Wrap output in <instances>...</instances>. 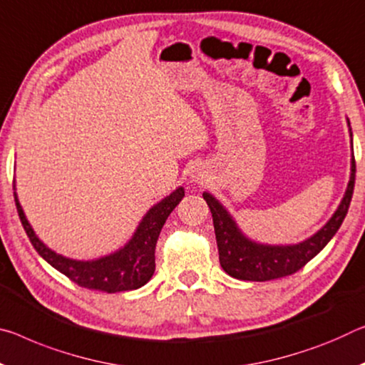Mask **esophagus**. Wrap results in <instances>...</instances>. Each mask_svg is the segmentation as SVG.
Wrapping results in <instances>:
<instances>
[{
    "instance_id": "obj_1",
    "label": "esophagus",
    "mask_w": 365,
    "mask_h": 365,
    "mask_svg": "<svg viewBox=\"0 0 365 365\" xmlns=\"http://www.w3.org/2000/svg\"><path fill=\"white\" fill-rule=\"evenodd\" d=\"M192 182L193 183H200V175H198V173H192Z\"/></svg>"
}]
</instances>
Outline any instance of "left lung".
I'll list each match as a JSON object with an SVG mask.
<instances>
[{"instance_id":"left-lung-1","label":"left lung","mask_w":365,"mask_h":365,"mask_svg":"<svg viewBox=\"0 0 365 365\" xmlns=\"http://www.w3.org/2000/svg\"><path fill=\"white\" fill-rule=\"evenodd\" d=\"M348 120V118H346ZM348 128L351 136L352 149V131L348 120ZM356 180V162L354 151L351 154V173L346 192L336 211L328 219V222L314 235L305 239L299 244L289 245H271L262 244L247 237L242 229L237 225L221 201L214 198L211 193L205 192L203 198L206 200L212 214L214 232H216V242L219 250V263L229 276L242 281H269L277 277L289 276L296 273L304 264H307L312 258L320 253L334 234L343 224L346 214H348L352 192H354Z\"/></svg>"}]
</instances>
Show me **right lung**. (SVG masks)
Here are the masks:
<instances>
[{
	"label": "right lung",
	"mask_w": 365,
	"mask_h": 365,
	"mask_svg": "<svg viewBox=\"0 0 365 365\" xmlns=\"http://www.w3.org/2000/svg\"><path fill=\"white\" fill-rule=\"evenodd\" d=\"M13 187L21 222L38 255L78 286L108 294L140 289L151 279L155 269V244H158L162 225L185 196L183 187H178L159 203L149 207L131 239L118 250L94 259H74L60 255L38 239L17 198L16 180Z\"/></svg>",
	"instance_id": "right-lung-1"
}]
</instances>
